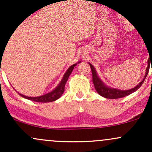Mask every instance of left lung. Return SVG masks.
<instances>
[{"instance_id": "8db88e82", "label": "left lung", "mask_w": 152, "mask_h": 152, "mask_svg": "<svg viewBox=\"0 0 152 152\" xmlns=\"http://www.w3.org/2000/svg\"><path fill=\"white\" fill-rule=\"evenodd\" d=\"M149 61L148 60V66L146 69V74L145 76H144V78H143L142 81H141L137 86H135L134 88H131V89H129V90H120V89H116V88H110V87L106 86V85L103 83L102 80L99 78L98 75H97L96 71L94 66H92L90 63H88V64H89L91 69L92 80H93V83H94V87H95L96 91L98 92L99 95H101L102 96L104 97V98L116 99L122 98V97L129 96V94H132L133 92L136 91L140 88L141 86L142 85V83H144L146 77L147 76L148 73H149Z\"/></svg>"}]
</instances>
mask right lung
<instances>
[{
	"label": "right lung",
	"instance_id": "add662e5",
	"mask_svg": "<svg viewBox=\"0 0 152 152\" xmlns=\"http://www.w3.org/2000/svg\"><path fill=\"white\" fill-rule=\"evenodd\" d=\"M81 61H78L76 64H74V65L71 66L68 69V70L66 71V72L64 74V77L61 79L59 84L56 87L55 89H53L52 91L49 92V93L44 94V95L40 96H37V97H29V96H26L23 95L21 94H19V95L21 96L23 98L29 99V100L34 101V102H41V103H46V102H54V101L57 100V99L60 98L61 96V95L64 94V87H65V84L67 81L68 78H69V76H70L72 71L74 70V67L77 65Z\"/></svg>",
	"mask_w": 152,
	"mask_h": 152
}]
</instances>
